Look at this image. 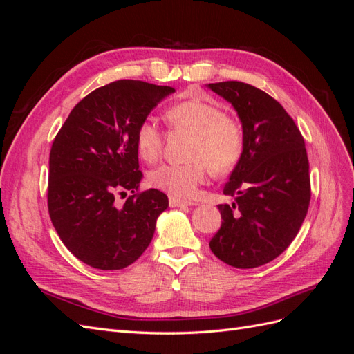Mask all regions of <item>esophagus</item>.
Listing matches in <instances>:
<instances>
[{"label":"esophagus","mask_w":354,"mask_h":354,"mask_svg":"<svg viewBox=\"0 0 354 354\" xmlns=\"http://www.w3.org/2000/svg\"><path fill=\"white\" fill-rule=\"evenodd\" d=\"M168 202H169V207H173V208H180V207H190V205H195L194 202L181 201V199H177V198H173V196H169Z\"/></svg>","instance_id":"1"}]
</instances>
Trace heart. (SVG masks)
I'll list each match as a JSON object with an SVG mask.
<instances>
[{"label": "heart", "mask_w": 354, "mask_h": 354, "mask_svg": "<svg viewBox=\"0 0 354 354\" xmlns=\"http://www.w3.org/2000/svg\"><path fill=\"white\" fill-rule=\"evenodd\" d=\"M168 121L176 128L195 134L190 162L164 164L149 174V183L177 199H190L205 183L209 168L214 174H227L236 167L245 152L242 124L226 115L220 104L208 95L196 93L171 106ZM137 152L147 162H153L162 152V131L153 116L137 125Z\"/></svg>", "instance_id": "1"}]
</instances>
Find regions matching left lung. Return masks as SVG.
Wrapping results in <instances>:
<instances>
[{
    "label": "left lung",
    "mask_w": 354,
    "mask_h": 354,
    "mask_svg": "<svg viewBox=\"0 0 354 354\" xmlns=\"http://www.w3.org/2000/svg\"><path fill=\"white\" fill-rule=\"evenodd\" d=\"M208 87L233 104L245 131L243 156L223 189L234 201L218 205L223 221L209 248L223 263L254 269L279 257L306 218L312 190L304 138L263 90L239 81Z\"/></svg>",
    "instance_id": "obj_1"
}]
</instances>
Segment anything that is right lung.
Returning <instances> with one entry per match:
<instances>
[{
    "label": "right lung",
    "instance_id": "add662e5",
    "mask_svg": "<svg viewBox=\"0 0 354 354\" xmlns=\"http://www.w3.org/2000/svg\"><path fill=\"white\" fill-rule=\"evenodd\" d=\"M173 87L121 80L75 106L50 151L47 203L66 248L100 270L133 264L168 207L162 192H140L136 130ZM131 194L125 203L117 195Z\"/></svg>",
    "mask_w": 354,
    "mask_h": 354
}]
</instances>
